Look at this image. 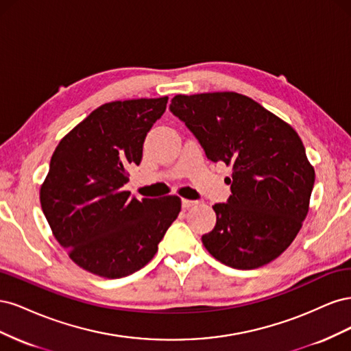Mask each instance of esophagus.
I'll return each mask as SVG.
<instances>
[{"label":"esophagus","mask_w":351,"mask_h":351,"mask_svg":"<svg viewBox=\"0 0 351 351\" xmlns=\"http://www.w3.org/2000/svg\"><path fill=\"white\" fill-rule=\"evenodd\" d=\"M196 205V200H190V199H182V206L183 209H189Z\"/></svg>","instance_id":"esophagus-1"}]
</instances>
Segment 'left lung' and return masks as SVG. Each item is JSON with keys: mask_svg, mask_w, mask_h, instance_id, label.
<instances>
[{"mask_svg": "<svg viewBox=\"0 0 351 351\" xmlns=\"http://www.w3.org/2000/svg\"><path fill=\"white\" fill-rule=\"evenodd\" d=\"M169 111L212 162L232 168L227 204L202 236L206 250L234 269L263 267L290 246L309 210L315 171L291 125L236 92L176 95Z\"/></svg>", "mask_w": 351, "mask_h": 351, "instance_id": "8db88e82", "label": "left lung"}]
</instances>
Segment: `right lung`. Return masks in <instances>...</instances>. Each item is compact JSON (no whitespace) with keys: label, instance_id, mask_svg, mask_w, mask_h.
<instances>
[{"label":"right lung","instance_id":"add662e5","mask_svg":"<svg viewBox=\"0 0 351 351\" xmlns=\"http://www.w3.org/2000/svg\"><path fill=\"white\" fill-rule=\"evenodd\" d=\"M168 98L105 104L62 139L40 187L54 237L80 268L123 278L143 268L177 218L178 196L137 200L123 190Z\"/></svg>","mask_w":351,"mask_h":351}]
</instances>
